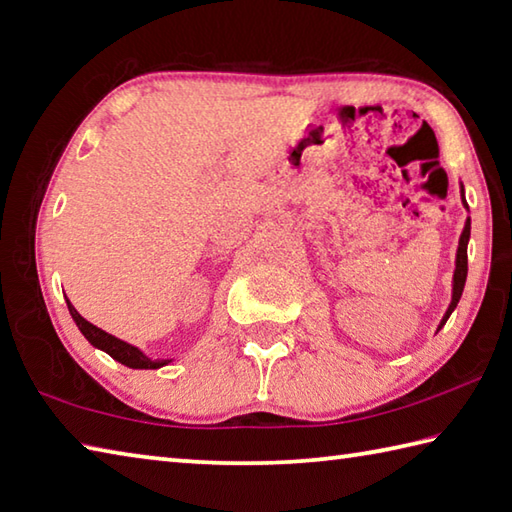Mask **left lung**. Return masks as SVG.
<instances>
[{
    "label": "left lung",
    "mask_w": 512,
    "mask_h": 512,
    "mask_svg": "<svg viewBox=\"0 0 512 512\" xmlns=\"http://www.w3.org/2000/svg\"><path fill=\"white\" fill-rule=\"evenodd\" d=\"M461 200H464V205L468 207L466 196H464V185H461ZM468 240H470V218L466 220L464 231H461V238H459V247H457V260H455V276H452V301L448 305L446 314H443L441 323H439V330L446 321L450 318V314L455 312V307L461 298V292H464V285H466V276H468ZM437 330V332H439Z\"/></svg>",
    "instance_id": "left-lung-1"
}]
</instances>
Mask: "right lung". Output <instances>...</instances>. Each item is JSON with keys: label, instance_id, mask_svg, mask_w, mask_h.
I'll use <instances>...</instances> for the list:
<instances>
[{"label": "right lung", "instance_id": "1", "mask_svg": "<svg viewBox=\"0 0 512 512\" xmlns=\"http://www.w3.org/2000/svg\"><path fill=\"white\" fill-rule=\"evenodd\" d=\"M66 305H69V312L73 316L75 325L80 327V332L84 334V339L89 341L93 347H98V350L109 354L111 359H115V361L122 363V365H127V368H133V370H158V368H162V365L171 363V359L151 361L147 354L138 350V347H133L129 343L115 339V336L106 334L104 330H100V327H95L93 323L86 321V318L80 316V312H77L75 307L71 305V301H66Z\"/></svg>", "mask_w": 512, "mask_h": 512}]
</instances>
